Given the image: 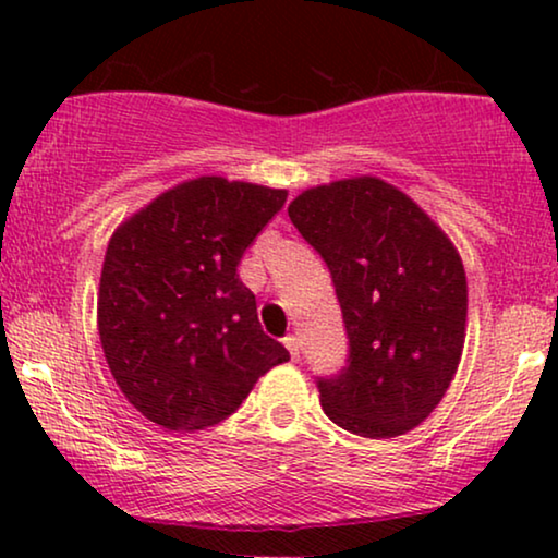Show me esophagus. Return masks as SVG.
I'll return each mask as SVG.
<instances>
[{
  "mask_svg": "<svg viewBox=\"0 0 558 558\" xmlns=\"http://www.w3.org/2000/svg\"><path fill=\"white\" fill-rule=\"evenodd\" d=\"M284 345L289 350V355H292V361H296V357H300V340H296L294 335H287Z\"/></svg>",
  "mask_w": 558,
  "mask_h": 558,
  "instance_id": "34e87169",
  "label": "esophagus"
}]
</instances>
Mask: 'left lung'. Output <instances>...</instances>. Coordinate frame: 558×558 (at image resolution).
Segmentation results:
<instances>
[{"label": "left lung", "mask_w": 558, "mask_h": 558, "mask_svg": "<svg viewBox=\"0 0 558 558\" xmlns=\"http://www.w3.org/2000/svg\"><path fill=\"white\" fill-rule=\"evenodd\" d=\"M325 258L350 340L340 376L319 378L325 414L368 439L407 434L452 384L468 330V277L449 235L391 182L361 174L289 203Z\"/></svg>", "instance_id": "obj_1"}]
</instances>
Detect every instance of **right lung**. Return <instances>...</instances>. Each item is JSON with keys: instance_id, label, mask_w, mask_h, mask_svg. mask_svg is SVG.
Masks as SVG:
<instances>
[{"instance_id": "add662e5", "label": "right lung", "mask_w": 558, "mask_h": 558, "mask_svg": "<svg viewBox=\"0 0 558 558\" xmlns=\"http://www.w3.org/2000/svg\"><path fill=\"white\" fill-rule=\"evenodd\" d=\"M284 203L287 190L203 174L113 231L98 335L121 393L162 429L223 422L264 373L289 361L264 335L256 296L235 274Z\"/></svg>"}]
</instances>
